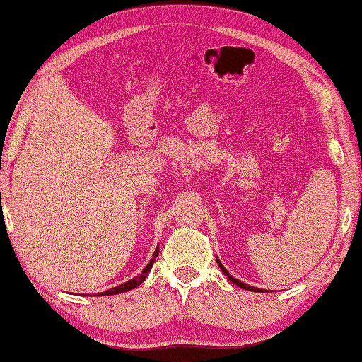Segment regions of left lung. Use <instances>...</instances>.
<instances>
[{"instance_id": "8db88e82", "label": "left lung", "mask_w": 362, "mask_h": 362, "mask_svg": "<svg viewBox=\"0 0 362 362\" xmlns=\"http://www.w3.org/2000/svg\"><path fill=\"white\" fill-rule=\"evenodd\" d=\"M218 264H219V267H221V270H223V274L229 278V280L232 281V283H235L238 288H242V289H246V291H255V293H262V289H259V288H252V286H250V284H245V283H242L240 280H237V278H233V276H230L229 275V272H227L226 269H224V265L221 264L219 261H218Z\"/></svg>"}]
</instances>
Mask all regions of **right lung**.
Instances as JSON below:
<instances>
[{"instance_id": "obj_1", "label": "right lung", "mask_w": 362, "mask_h": 362, "mask_svg": "<svg viewBox=\"0 0 362 362\" xmlns=\"http://www.w3.org/2000/svg\"><path fill=\"white\" fill-rule=\"evenodd\" d=\"M157 255H158V248L154 252V257H157ZM151 269H152V261L148 265H146V269L143 270V275L141 276L133 278V280L127 281L124 284H119V286L112 288V289H107V291H105V293H101V294H103V296H112V294H120V293H127V291H130V289H135L136 286H139V284L143 283V280L146 278V274H148V272H151Z\"/></svg>"}]
</instances>
